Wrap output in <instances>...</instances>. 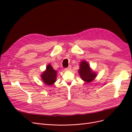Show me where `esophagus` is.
<instances>
[{"label": "esophagus", "instance_id": "1", "mask_svg": "<svg viewBox=\"0 0 132 132\" xmlns=\"http://www.w3.org/2000/svg\"><path fill=\"white\" fill-rule=\"evenodd\" d=\"M71 66H69L67 68H66L65 70L66 71H70V70H71Z\"/></svg>", "mask_w": 132, "mask_h": 132}]
</instances>
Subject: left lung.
I'll list each match as a JSON object with an SVG mask.
<instances>
[{
    "label": "left lung",
    "mask_w": 132,
    "mask_h": 132,
    "mask_svg": "<svg viewBox=\"0 0 132 132\" xmlns=\"http://www.w3.org/2000/svg\"><path fill=\"white\" fill-rule=\"evenodd\" d=\"M79 65L78 73L83 81L89 83L93 81L97 77L96 73L91 68L89 64L86 61H81Z\"/></svg>",
    "instance_id": "left-lung-1"
}]
</instances>
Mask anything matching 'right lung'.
Returning <instances> with one entry per match:
<instances>
[{"mask_svg": "<svg viewBox=\"0 0 132 132\" xmlns=\"http://www.w3.org/2000/svg\"><path fill=\"white\" fill-rule=\"evenodd\" d=\"M57 71L55 70L50 64L47 65L46 70L41 74V78L43 82L48 85H52L56 81Z\"/></svg>", "mask_w": 132, "mask_h": 132, "instance_id": "right-lung-1", "label": "right lung"}]
</instances>
